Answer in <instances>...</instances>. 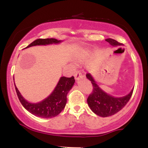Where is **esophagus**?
<instances>
[{
	"mask_svg": "<svg viewBox=\"0 0 148 148\" xmlns=\"http://www.w3.org/2000/svg\"><path fill=\"white\" fill-rule=\"evenodd\" d=\"M84 77V75H83L82 74H81L80 72H76L75 74H74V78H75V79L76 81H78V80H79L81 78Z\"/></svg>",
	"mask_w": 148,
	"mask_h": 148,
	"instance_id": "esophagus-1",
	"label": "esophagus"
}]
</instances>
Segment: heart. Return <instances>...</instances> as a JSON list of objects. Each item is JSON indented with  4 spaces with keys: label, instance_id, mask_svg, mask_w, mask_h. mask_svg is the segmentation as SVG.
Returning <instances> with one entry per match:
<instances>
[{
    "label": "heart",
    "instance_id": "obj_1",
    "mask_svg": "<svg viewBox=\"0 0 148 148\" xmlns=\"http://www.w3.org/2000/svg\"><path fill=\"white\" fill-rule=\"evenodd\" d=\"M84 60V57H79V58H78V60H79V61H83Z\"/></svg>",
    "mask_w": 148,
    "mask_h": 148
}]
</instances>
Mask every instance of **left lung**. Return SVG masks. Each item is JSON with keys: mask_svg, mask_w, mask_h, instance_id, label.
<instances>
[{"mask_svg": "<svg viewBox=\"0 0 148 148\" xmlns=\"http://www.w3.org/2000/svg\"><path fill=\"white\" fill-rule=\"evenodd\" d=\"M113 47H118L123 45L116 40L108 38L106 40ZM86 77L91 81L93 86L92 92L90 95L87 99L88 106L91 111L100 117H108L115 114L120 111L127 104L133 93L134 88L129 94L123 97H113L108 94L99 88L94 78L90 73L86 74Z\"/></svg>", "mask_w": 148, "mask_h": 148, "instance_id": "obj_1", "label": "left lung"}]
</instances>
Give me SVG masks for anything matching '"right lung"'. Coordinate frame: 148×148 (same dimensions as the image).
Segmentation results:
<instances>
[{
	"instance_id": "add662e5",
	"label": "right lung",
	"mask_w": 148,
	"mask_h": 148,
	"mask_svg": "<svg viewBox=\"0 0 148 148\" xmlns=\"http://www.w3.org/2000/svg\"><path fill=\"white\" fill-rule=\"evenodd\" d=\"M61 42H62V40H58L54 38L37 39L25 49L33 46L58 45ZM74 83L75 79L74 76L70 78L62 76L60 78L58 83L52 92L45 99L37 103H31L25 99L18 91L15 84L14 86L20 102L27 111L37 117L42 118H51L57 116L64 109L67 103V95L72 89Z\"/></svg>"
}]
</instances>
